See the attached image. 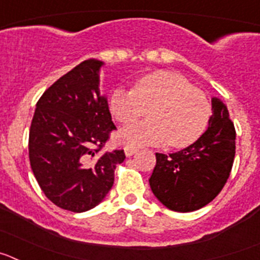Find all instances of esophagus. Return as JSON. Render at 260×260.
<instances>
[{"mask_svg":"<svg viewBox=\"0 0 260 260\" xmlns=\"http://www.w3.org/2000/svg\"><path fill=\"white\" fill-rule=\"evenodd\" d=\"M123 150H125L126 156H133L135 152H137L138 148H137V147H133V146H126Z\"/></svg>","mask_w":260,"mask_h":260,"instance_id":"1","label":"esophagus"}]
</instances>
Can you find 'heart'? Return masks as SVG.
Returning <instances> with one entry per match:
<instances>
[{
	"label": "heart",
	"mask_w": 260,
	"mask_h": 260,
	"mask_svg": "<svg viewBox=\"0 0 260 260\" xmlns=\"http://www.w3.org/2000/svg\"><path fill=\"white\" fill-rule=\"evenodd\" d=\"M110 113L121 123H132L148 109V118L122 128L118 139L132 146L183 148L204 133L211 104L201 89L172 71H153L139 78L133 89L116 88L109 99Z\"/></svg>",
	"instance_id": "1"
}]
</instances>
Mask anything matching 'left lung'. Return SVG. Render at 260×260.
<instances>
[{
  "label": "left lung",
  "instance_id": "1",
  "mask_svg": "<svg viewBox=\"0 0 260 260\" xmlns=\"http://www.w3.org/2000/svg\"><path fill=\"white\" fill-rule=\"evenodd\" d=\"M212 112L210 126L195 143L169 155L156 153L150 186L169 210H199L212 202L228 181L236 155V128L219 99H212Z\"/></svg>",
  "mask_w": 260,
  "mask_h": 260
}]
</instances>
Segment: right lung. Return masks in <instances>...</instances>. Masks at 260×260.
<instances>
[{
    "label": "right lung",
    "mask_w": 260,
    "mask_h": 260,
    "mask_svg": "<svg viewBox=\"0 0 260 260\" xmlns=\"http://www.w3.org/2000/svg\"><path fill=\"white\" fill-rule=\"evenodd\" d=\"M98 59H86L56 80L36 104L28 138L32 172L59 208L96 207L114 182L123 150L103 152L116 130L107 99L99 92Z\"/></svg>",
    "instance_id": "right-lung-1"
}]
</instances>
